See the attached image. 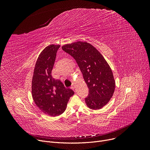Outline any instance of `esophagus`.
<instances>
[{
    "mask_svg": "<svg viewBox=\"0 0 150 150\" xmlns=\"http://www.w3.org/2000/svg\"><path fill=\"white\" fill-rule=\"evenodd\" d=\"M75 84H72V86H71V88H72L73 90H74V89H75Z\"/></svg>",
    "mask_w": 150,
    "mask_h": 150,
    "instance_id": "1",
    "label": "esophagus"
}]
</instances>
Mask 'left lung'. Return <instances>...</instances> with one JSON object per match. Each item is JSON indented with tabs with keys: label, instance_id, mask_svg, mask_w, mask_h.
<instances>
[{
	"label": "left lung",
	"instance_id": "obj_1",
	"mask_svg": "<svg viewBox=\"0 0 150 150\" xmlns=\"http://www.w3.org/2000/svg\"><path fill=\"white\" fill-rule=\"evenodd\" d=\"M62 49L76 61L89 88L85 98L87 106L100 109L112 98L115 80L112 70L102 54L89 43L78 41L66 44Z\"/></svg>",
	"mask_w": 150,
	"mask_h": 150
}]
</instances>
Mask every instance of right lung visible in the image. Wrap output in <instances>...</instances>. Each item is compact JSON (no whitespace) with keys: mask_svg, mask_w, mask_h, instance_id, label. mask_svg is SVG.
<instances>
[{"mask_svg":"<svg viewBox=\"0 0 150 150\" xmlns=\"http://www.w3.org/2000/svg\"><path fill=\"white\" fill-rule=\"evenodd\" d=\"M59 45H50L42 50L37 59L32 80L31 92L36 105L44 113L52 117L65 111L74 92L66 88L60 80L52 75V70Z\"/></svg>","mask_w":150,"mask_h":150,"instance_id":"1","label":"right lung"}]
</instances>
